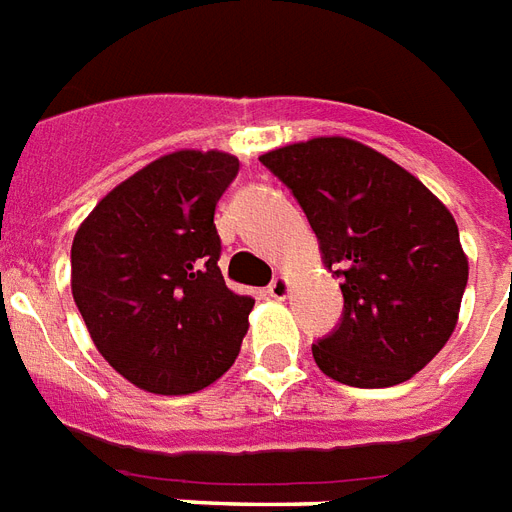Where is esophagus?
Segmentation results:
<instances>
[{"mask_svg":"<svg viewBox=\"0 0 512 512\" xmlns=\"http://www.w3.org/2000/svg\"><path fill=\"white\" fill-rule=\"evenodd\" d=\"M268 295H271L273 300L287 298V295H290V279H287V276H276V279L268 284Z\"/></svg>","mask_w":512,"mask_h":512,"instance_id":"obj_1","label":"esophagus"}]
</instances>
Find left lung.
Wrapping results in <instances>:
<instances>
[{
    "mask_svg": "<svg viewBox=\"0 0 512 512\" xmlns=\"http://www.w3.org/2000/svg\"><path fill=\"white\" fill-rule=\"evenodd\" d=\"M260 161L298 198L341 282V325L311 346L319 370L360 389L408 381L459 322L470 268L454 214L411 171L346 136L276 147Z\"/></svg>",
    "mask_w": 512,
    "mask_h": 512,
    "instance_id": "left-lung-1",
    "label": "left lung"
}]
</instances>
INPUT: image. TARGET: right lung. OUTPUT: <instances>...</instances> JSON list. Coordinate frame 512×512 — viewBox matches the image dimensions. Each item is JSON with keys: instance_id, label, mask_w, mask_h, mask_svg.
I'll return each instance as SVG.
<instances>
[{"instance_id": "1", "label": "right lung", "mask_w": 512, "mask_h": 512, "mask_svg": "<svg viewBox=\"0 0 512 512\" xmlns=\"http://www.w3.org/2000/svg\"><path fill=\"white\" fill-rule=\"evenodd\" d=\"M239 174L177 150L112 187L72 241V298L104 360L152 395H190L236 362L255 300L222 279L214 209Z\"/></svg>"}]
</instances>
